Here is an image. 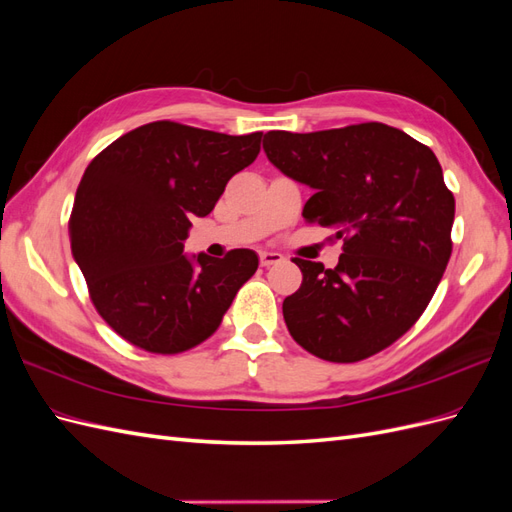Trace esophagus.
I'll use <instances>...</instances> for the list:
<instances>
[{"instance_id":"34e87169","label":"esophagus","mask_w":512,"mask_h":512,"mask_svg":"<svg viewBox=\"0 0 512 512\" xmlns=\"http://www.w3.org/2000/svg\"><path fill=\"white\" fill-rule=\"evenodd\" d=\"M284 256L277 254V252H260V265L262 267H271L277 265V262H282Z\"/></svg>"}]
</instances>
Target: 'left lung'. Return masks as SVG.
<instances>
[{
    "label": "left lung",
    "mask_w": 512,
    "mask_h": 512,
    "mask_svg": "<svg viewBox=\"0 0 512 512\" xmlns=\"http://www.w3.org/2000/svg\"><path fill=\"white\" fill-rule=\"evenodd\" d=\"M269 162L314 190L303 207L344 239L335 269L294 258L301 288L284 299L294 342L354 363L391 346L421 318L451 258L455 198L433 151L378 121L262 141Z\"/></svg>",
    "instance_id": "obj_1"
}]
</instances>
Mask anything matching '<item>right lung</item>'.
Instances as JSON below:
<instances>
[{
	"instance_id": "add662e5",
	"label": "right lung",
	"mask_w": 512,
	"mask_h": 512,
	"mask_svg": "<svg viewBox=\"0 0 512 512\" xmlns=\"http://www.w3.org/2000/svg\"><path fill=\"white\" fill-rule=\"evenodd\" d=\"M262 132L153 121L117 138L85 170L70 243L98 314L126 342L156 354L198 346L220 327L258 269L254 250L183 254L192 218H205L226 183L250 166Z\"/></svg>"
}]
</instances>
